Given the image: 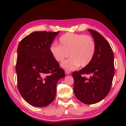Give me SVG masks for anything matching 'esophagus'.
Here are the masks:
<instances>
[{
    "label": "esophagus",
    "mask_w": 126,
    "mask_h": 126,
    "mask_svg": "<svg viewBox=\"0 0 126 126\" xmlns=\"http://www.w3.org/2000/svg\"><path fill=\"white\" fill-rule=\"evenodd\" d=\"M65 74H66V75H69V74L70 73V71H69V70H65Z\"/></svg>",
    "instance_id": "esophagus-1"
}]
</instances>
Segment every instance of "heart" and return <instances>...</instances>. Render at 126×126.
Returning <instances> with one entry per match:
<instances>
[{
	"mask_svg": "<svg viewBox=\"0 0 126 126\" xmlns=\"http://www.w3.org/2000/svg\"><path fill=\"white\" fill-rule=\"evenodd\" d=\"M59 45L53 44L50 50L55 60L62 62L69 55L70 58L63 61L61 66L68 70L80 66L85 67L92 61L96 53V43L90 35L68 32L59 39Z\"/></svg>",
	"mask_w": 126,
	"mask_h": 126,
	"instance_id": "b5f03b06",
	"label": "heart"
}]
</instances>
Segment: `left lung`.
Here are the masks:
<instances>
[{"label": "left lung", "mask_w": 126, "mask_h": 126, "mask_svg": "<svg viewBox=\"0 0 126 126\" xmlns=\"http://www.w3.org/2000/svg\"><path fill=\"white\" fill-rule=\"evenodd\" d=\"M96 43L92 61L79 72H74L73 91L76 97L86 104L97 103L107 96L115 73L114 56L108 41L95 30L89 29ZM91 74L88 79L82 75Z\"/></svg>", "instance_id": "obj_1"}]
</instances>
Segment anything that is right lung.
Wrapping results in <instances>:
<instances>
[{"label":"right lung","mask_w":126,"mask_h":126,"mask_svg":"<svg viewBox=\"0 0 126 126\" xmlns=\"http://www.w3.org/2000/svg\"><path fill=\"white\" fill-rule=\"evenodd\" d=\"M60 32H35L20 41L17 50L16 72L18 88L26 101L43 107L56 97L58 81L65 77L50 50Z\"/></svg>","instance_id":"add662e5"}]
</instances>
